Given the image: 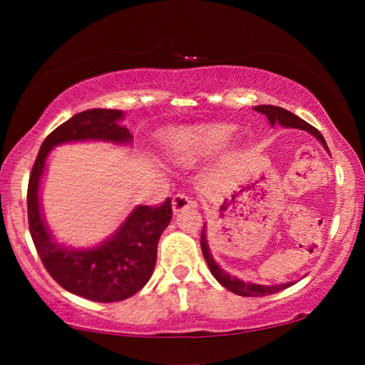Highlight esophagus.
Here are the masks:
<instances>
[{"instance_id": "34e87169", "label": "esophagus", "mask_w": 365, "mask_h": 365, "mask_svg": "<svg viewBox=\"0 0 365 365\" xmlns=\"http://www.w3.org/2000/svg\"><path fill=\"white\" fill-rule=\"evenodd\" d=\"M189 206H194V202L191 201V197H189L187 194L178 192L176 196L173 197V212H179Z\"/></svg>"}]
</instances>
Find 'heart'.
Segmentation results:
<instances>
[{"label":"heart","instance_id":"1","mask_svg":"<svg viewBox=\"0 0 365 365\" xmlns=\"http://www.w3.org/2000/svg\"><path fill=\"white\" fill-rule=\"evenodd\" d=\"M236 131L237 128L227 123L179 128L164 139V151L171 161L181 166H192L224 151L231 144Z\"/></svg>","mask_w":365,"mask_h":365}]
</instances>
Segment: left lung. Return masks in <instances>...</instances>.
Masks as SVG:
<instances>
[{
	"mask_svg": "<svg viewBox=\"0 0 365 365\" xmlns=\"http://www.w3.org/2000/svg\"><path fill=\"white\" fill-rule=\"evenodd\" d=\"M257 113L266 114V118L271 123V126L274 124H281L284 128H294V129H302V131L311 133L314 138L319 139V143L326 148V151L329 153V148L326 144V139L322 138V134L317 131L316 128L311 126V124L304 121L296 114H292L287 109L279 108V106H271V104H261V106L254 108ZM201 249H202V256L206 259L209 271L212 272V276L216 277V281L224 286L229 291L237 294V296H244V297H261V296H269V294H276L282 289H286L289 286H292L294 282H287V284H277V286H261V284H254V282H244L242 279L234 277L231 274H227L226 271H222L221 267L217 266L216 261H214L211 249L207 246V236H206V224L202 226L201 231Z\"/></svg>",
	"mask_w": 365,
	"mask_h": 365,
	"instance_id": "left-lung-1",
	"label": "left lung"
}]
</instances>
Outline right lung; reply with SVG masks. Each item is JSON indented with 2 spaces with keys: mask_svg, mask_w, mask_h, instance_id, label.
I'll list each match as a JSON object with an SVG mask.
<instances>
[{
  "mask_svg": "<svg viewBox=\"0 0 365 365\" xmlns=\"http://www.w3.org/2000/svg\"><path fill=\"white\" fill-rule=\"evenodd\" d=\"M119 109H88L58 126L39 148L28 184V222L33 242L54 281L66 291L96 302L131 297L151 279L158 242L173 217L171 197L161 206H138L99 246L74 249L59 244L49 231L41 209L39 187L53 148L74 141L131 144L133 134L121 126Z\"/></svg>",
  "mask_w": 365,
  "mask_h": 365,
  "instance_id": "obj_1",
  "label": "right lung"
}]
</instances>
